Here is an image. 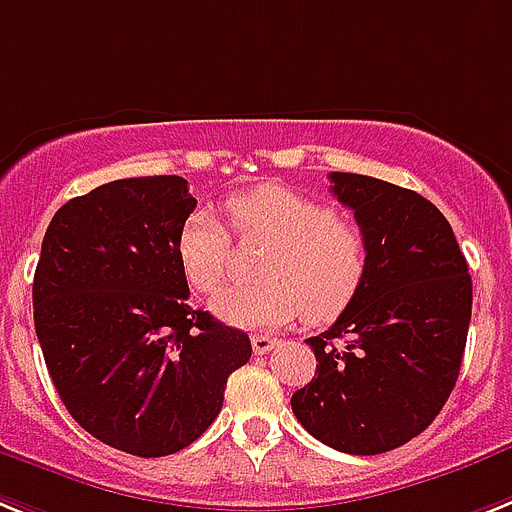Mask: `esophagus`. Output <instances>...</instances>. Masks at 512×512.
<instances>
[{"instance_id": "34e87169", "label": "esophagus", "mask_w": 512, "mask_h": 512, "mask_svg": "<svg viewBox=\"0 0 512 512\" xmlns=\"http://www.w3.org/2000/svg\"><path fill=\"white\" fill-rule=\"evenodd\" d=\"M249 341H252V351H255L257 356L270 354V351H273L278 346V338L265 336V333H255V336L249 338Z\"/></svg>"}]
</instances>
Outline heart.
Instances as JSON below:
<instances>
[{
	"label": "heart",
	"mask_w": 512,
	"mask_h": 512,
	"mask_svg": "<svg viewBox=\"0 0 512 512\" xmlns=\"http://www.w3.org/2000/svg\"><path fill=\"white\" fill-rule=\"evenodd\" d=\"M226 218L242 242L263 239L257 263L263 283L229 286L210 302L236 328H281L296 317L330 322L351 307L372 265L367 231L338 218L330 205L263 184L226 200ZM176 263L197 294H213L231 263L229 231L210 210H192L176 234Z\"/></svg>",
	"instance_id": "1"
}]
</instances>
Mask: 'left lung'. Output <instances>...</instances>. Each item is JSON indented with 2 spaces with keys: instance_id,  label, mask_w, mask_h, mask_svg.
<instances>
[{
  "instance_id": "obj_1",
  "label": "left lung",
  "mask_w": 512,
  "mask_h": 512,
  "mask_svg": "<svg viewBox=\"0 0 512 512\" xmlns=\"http://www.w3.org/2000/svg\"><path fill=\"white\" fill-rule=\"evenodd\" d=\"M330 190L372 244L364 289L307 338L315 377L291 395L309 435L351 455L401 448L453 393L471 322V276L448 218L414 190L330 174Z\"/></svg>"
}]
</instances>
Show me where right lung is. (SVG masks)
Listing matches in <instances>:
<instances>
[{
    "label": "right lung",
    "mask_w": 512,
    "mask_h": 512,
    "mask_svg": "<svg viewBox=\"0 0 512 512\" xmlns=\"http://www.w3.org/2000/svg\"><path fill=\"white\" fill-rule=\"evenodd\" d=\"M197 200L182 176L72 197L46 229L33 320L59 398L111 448L161 458L213 424L247 333L190 307L176 234Z\"/></svg>",
    "instance_id": "add662e5"
}]
</instances>
